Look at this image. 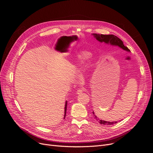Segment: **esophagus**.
<instances>
[{
  "mask_svg": "<svg viewBox=\"0 0 153 153\" xmlns=\"http://www.w3.org/2000/svg\"><path fill=\"white\" fill-rule=\"evenodd\" d=\"M84 91V89H78L77 90V91H76V94H81V93H82V92Z\"/></svg>",
  "mask_w": 153,
  "mask_h": 153,
  "instance_id": "1",
  "label": "esophagus"
}]
</instances>
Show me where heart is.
Masks as SVG:
<instances>
[{
  "label": "heart",
  "mask_w": 153,
  "mask_h": 153,
  "mask_svg": "<svg viewBox=\"0 0 153 153\" xmlns=\"http://www.w3.org/2000/svg\"><path fill=\"white\" fill-rule=\"evenodd\" d=\"M91 56L90 53L88 52H86V51H84V52H82L78 56V59L79 60V61L83 62H84L85 60L88 59Z\"/></svg>",
  "instance_id": "obj_1"
}]
</instances>
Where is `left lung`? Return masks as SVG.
<instances>
[{
	"label": "left lung",
	"mask_w": 153,
	"mask_h": 153,
	"mask_svg": "<svg viewBox=\"0 0 153 153\" xmlns=\"http://www.w3.org/2000/svg\"><path fill=\"white\" fill-rule=\"evenodd\" d=\"M92 36H94V38L100 41V43H105L106 44H108L112 46H116V47H119L121 48H122L124 50H126L127 52H129V50L126 47H125L123 44V41L120 39L118 37L115 36L113 34H110V35H104V34H92ZM94 114V116L95 119L100 123L101 124L103 125H113L117 123L118 121H103V120L100 119L98 117L95 115L94 112H92Z\"/></svg>",
	"instance_id": "left-lung-1"
}]
</instances>
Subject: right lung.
Here are the masks:
<instances>
[{
    "label": "right lung",
    "mask_w": 153,
    "mask_h": 153,
    "mask_svg": "<svg viewBox=\"0 0 153 153\" xmlns=\"http://www.w3.org/2000/svg\"><path fill=\"white\" fill-rule=\"evenodd\" d=\"M68 101H66V103H65V107H64V119H65L66 117V110H67V105H68Z\"/></svg>",
    "instance_id": "obj_1"
}]
</instances>
